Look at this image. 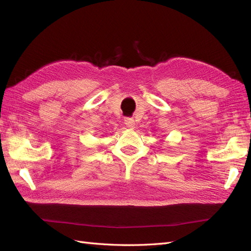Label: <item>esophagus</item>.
I'll return each mask as SVG.
<instances>
[{"label":"esophagus","mask_w":251,"mask_h":251,"mask_svg":"<svg viewBox=\"0 0 251 251\" xmlns=\"http://www.w3.org/2000/svg\"><path fill=\"white\" fill-rule=\"evenodd\" d=\"M125 124L126 126V127L134 128V126H135V120L133 118H126L125 119Z\"/></svg>","instance_id":"esophagus-1"}]
</instances>
